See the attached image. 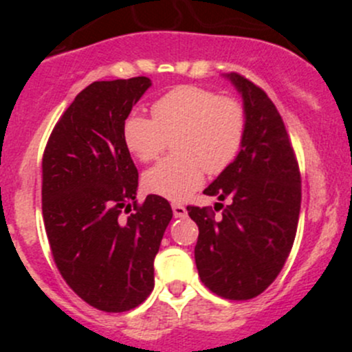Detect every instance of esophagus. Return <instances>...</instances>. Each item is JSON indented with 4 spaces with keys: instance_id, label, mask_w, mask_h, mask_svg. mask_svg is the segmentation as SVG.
<instances>
[{
    "instance_id": "1",
    "label": "esophagus",
    "mask_w": 352,
    "mask_h": 352,
    "mask_svg": "<svg viewBox=\"0 0 352 352\" xmlns=\"http://www.w3.org/2000/svg\"><path fill=\"white\" fill-rule=\"evenodd\" d=\"M172 211L175 218H186L187 216V209L182 204H172Z\"/></svg>"
}]
</instances>
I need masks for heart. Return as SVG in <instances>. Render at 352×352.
I'll list each match as a JSON object with an SVG mask.
<instances>
[{
  "instance_id": "1",
  "label": "heart",
  "mask_w": 352,
  "mask_h": 352,
  "mask_svg": "<svg viewBox=\"0 0 352 352\" xmlns=\"http://www.w3.org/2000/svg\"><path fill=\"white\" fill-rule=\"evenodd\" d=\"M151 113L153 119L131 113L122 124V140L141 162L158 158L172 140L173 155L143 177L148 192L156 196L184 201L199 189L204 170L211 175L225 172L242 150L247 113L235 98L182 85L160 97Z\"/></svg>"
}]
</instances>
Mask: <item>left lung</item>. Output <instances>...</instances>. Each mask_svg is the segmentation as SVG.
<instances>
[{
  "mask_svg": "<svg viewBox=\"0 0 352 352\" xmlns=\"http://www.w3.org/2000/svg\"><path fill=\"white\" fill-rule=\"evenodd\" d=\"M243 100L245 140L235 162L204 189L223 209L189 206L199 226L194 257L199 278L226 300L258 296L285 265L301 206V179L285 122L264 90L236 73L225 74ZM220 208H218L217 206Z\"/></svg>",
  "mask_w": 352,
  "mask_h": 352,
  "instance_id": "1",
  "label": "left lung"
}]
</instances>
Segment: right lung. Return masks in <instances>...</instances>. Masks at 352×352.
I'll use <instances>...</instances> for the list:
<instances>
[{
	"mask_svg": "<svg viewBox=\"0 0 352 352\" xmlns=\"http://www.w3.org/2000/svg\"><path fill=\"white\" fill-rule=\"evenodd\" d=\"M151 87L146 76L95 81L56 124L42 158V216L71 289L102 311H127L155 286L153 262L173 212L150 194L136 204L138 168L122 124ZM135 204V212L122 219Z\"/></svg>",
	"mask_w": 352,
	"mask_h": 352,
	"instance_id": "obj_1",
	"label": "right lung"
}]
</instances>
